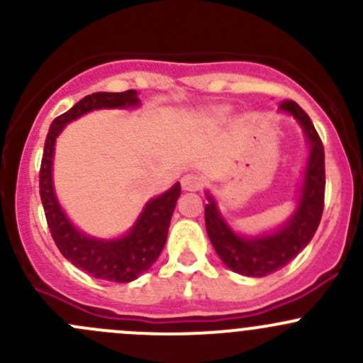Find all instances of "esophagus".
I'll return each mask as SVG.
<instances>
[{
  "instance_id": "obj_1",
  "label": "esophagus",
  "mask_w": 363,
  "mask_h": 363,
  "mask_svg": "<svg viewBox=\"0 0 363 363\" xmlns=\"http://www.w3.org/2000/svg\"><path fill=\"white\" fill-rule=\"evenodd\" d=\"M181 186L184 191H199L202 184H200V179L196 177V175L188 174L181 179Z\"/></svg>"
}]
</instances>
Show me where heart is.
Masks as SVG:
<instances>
[{
    "mask_svg": "<svg viewBox=\"0 0 363 363\" xmlns=\"http://www.w3.org/2000/svg\"><path fill=\"white\" fill-rule=\"evenodd\" d=\"M212 116H225L226 113V108H214V111H211Z\"/></svg>",
    "mask_w": 363,
    "mask_h": 363,
    "instance_id": "heart-1",
    "label": "heart"
}]
</instances>
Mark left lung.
<instances>
[{
  "label": "left lung",
  "mask_w": 363,
  "mask_h": 363,
  "mask_svg": "<svg viewBox=\"0 0 363 363\" xmlns=\"http://www.w3.org/2000/svg\"><path fill=\"white\" fill-rule=\"evenodd\" d=\"M283 112L290 113L302 126L309 144L303 181L296 208L281 228L263 235H239L225 221L218 208V202L211 193L205 205V228L212 246L226 267L240 276L263 277L283 269L291 262L316 233L321 221L325 203V151L313 121L295 104L286 100L279 105Z\"/></svg>",
  "instance_id": "1"
}]
</instances>
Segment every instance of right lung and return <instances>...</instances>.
<instances>
[{"instance_id":"1","label":"right lung","mask_w":363,"mask_h":363,"mask_svg":"<svg viewBox=\"0 0 363 363\" xmlns=\"http://www.w3.org/2000/svg\"><path fill=\"white\" fill-rule=\"evenodd\" d=\"M140 105L137 91L124 93H93L73 105L68 112L52 121L43 147L40 167V199L45 211L52 239L61 255L77 269L96 279L130 283L147 272L158 259L167 242L168 226L175 203L181 196V184L175 182L168 191L145 203L135 225L119 239H96L77 230L57 202L52 184V160L56 138L68 123L98 108H133Z\"/></svg>"}]
</instances>
